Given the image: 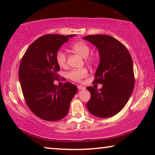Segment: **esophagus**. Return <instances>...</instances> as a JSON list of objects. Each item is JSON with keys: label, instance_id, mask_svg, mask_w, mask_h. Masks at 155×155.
Masks as SVG:
<instances>
[{"label": "esophagus", "instance_id": "34e87169", "mask_svg": "<svg viewBox=\"0 0 155 155\" xmlns=\"http://www.w3.org/2000/svg\"><path fill=\"white\" fill-rule=\"evenodd\" d=\"M77 88L78 90H81L85 89V87H83V85H77Z\"/></svg>", "mask_w": 155, "mask_h": 155}]
</instances>
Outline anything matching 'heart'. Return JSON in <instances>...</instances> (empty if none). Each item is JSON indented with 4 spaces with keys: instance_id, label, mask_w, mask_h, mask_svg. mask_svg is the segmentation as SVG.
I'll use <instances>...</instances> for the list:
<instances>
[{
    "instance_id": "heart-1",
    "label": "heart",
    "mask_w": 155,
    "mask_h": 155,
    "mask_svg": "<svg viewBox=\"0 0 155 155\" xmlns=\"http://www.w3.org/2000/svg\"><path fill=\"white\" fill-rule=\"evenodd\" d=\"M70 49L73 51L77 53L85 58V61L87 64L91 65L94 64L96 60V56L93 53H90L91 51V47L89 44L83 41H77L72 43L70 45ZM56 62L61 68H65L67 66V60L68 56L66 53L61 50H58L55 54ZM88 74V70L86 68L82 69H74L67 73V77L69 79L75 82H81L84 78Z\"/></svg>"
}]
</instances>
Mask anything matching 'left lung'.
<instances>
[{"label":"left lung","mask_w":155,"mask_h":155,"mask_svg":"<svg viewBox=\"0 0 155 155\" xmlns=\"http://www.w3.org/2000/svg\"><path fill=\"white\" fill-rule=\"evenodd\" d=\"M96 46L100 64L94 83L102 84L99 90L87 87L91 98L88 110L100 118L114 116L124 108L134 91L135 77L131 56L119 41L104 35H89L83 38Z\"/></svg>","instance_id":"obj_1"}]
</instances>
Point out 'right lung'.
Returning a JSON list of instances; mask_svg holds the SVG:
<instances>
[{
    "mask_svg": "<svg viewBox=\"0 0 155 155\" xmlns=\"http://www.w3.org/2000/svg\"><path fill=\"white\" fill-rule=\"evenodd\" d=\"M74 36L45 35L30 45L22 57L19 68V79L24 100L36 117L55 121L66 116L70 103L77 87L70 82L58 87L60 68L55 54L62 45Z\"/></svg>",
    "mask_w": 155,
    "mask_h": 155,
    "instance_id": "obj_1",
    "label": "right lung"
}]
</instances>
